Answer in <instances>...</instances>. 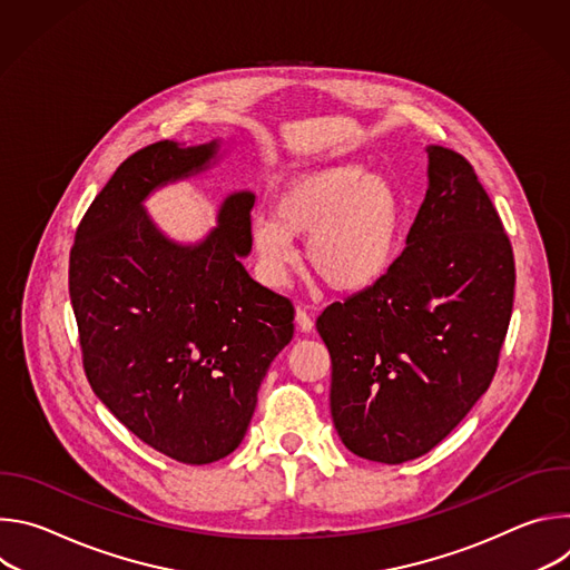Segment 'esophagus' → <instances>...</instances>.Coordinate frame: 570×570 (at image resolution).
<instances>
[{"label":"esophagus","instance_id":"esophagus-1","mask_svg":"<svg viewBox=\"0 0 570 570\" xmlns=\"http://www.w3.org/2000/svg\"><path fill=\"white\" fill-rule=\"evenodd\" d=\"M295 320H297L302 332H311V330H313V313H311V308L297 306V308H295Z\"/></svg>","mask_w":570,"mask_h":570}]
</instances>
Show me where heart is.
<instances>
[{"label": "heart", "instance_id": "heart-1", "mask_svg": "<svg viewBox=\"0 0 570 570\" xmlns=\"http://www.w3.org/2000/svg\"><path fill=\"white\" fill-rule=\"evenodd\" d=\"M405 225L409 207L387 176L336 161L295 176L275 214L253 218L250 238L266 282L286 277L297 262L293 236H304L306 268L336 293H358L390 273Z\"/></svg>", "mask_w": 570, "mask_h": 570}]
</instances>
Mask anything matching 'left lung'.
<instances>
[{"label":"left lung","instance_id":"obj_1","mask_svg":"<svg viewBox=\"0 0 570 570\" xmlns=\"http://www.w3.org/2000/svg\"><path fill=\"white\" fill-rule=\"evenodd\" d=\"M429 189L374 286L322 311L332 417L358 458L401 464L438 446L490 387L514 304V255L469 161L429 146Z\"/></svg>","mask_w":570,"mask_h":570}]
</instances>
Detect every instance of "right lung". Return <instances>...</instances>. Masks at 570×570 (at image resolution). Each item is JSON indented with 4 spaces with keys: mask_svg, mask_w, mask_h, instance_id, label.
Segmentation results:
<instances>
[{
    "mask_svg": "<svg viewBox=\"0 0 570 570\" xmlns=\"http://www.w3.org/2000/svg\"><path fill=\"white\" fill-rule=\"evenodd\" d=\"M218 146L165 139L132 153L80 220L69 255L95 394L141 442L185 464L216 462L240 444L259 385L293 338L291 299L240 264L253 250V191L229 194L194 246L144 212L148 194L205 171Z\"/></svg>",
    "mask_w": 570,
    "mask_h": 570,
    "instance_id": "1",
    "label": "right lung"
}]
</instances>
